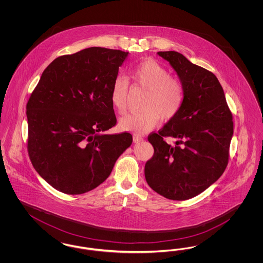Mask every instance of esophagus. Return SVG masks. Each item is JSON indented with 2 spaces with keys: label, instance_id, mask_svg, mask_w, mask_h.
<instances>
[{
  "label": "esophagus",
  "instance_id": "1",
  "mask_svg": "<svg viewBox=\"0 0 263 263\" xmlns=\"http://www.w3.org/2000/svg\"><path fill=\"white\" fill-rule=\"evenodd\" d=\"M133 141H134V143H139V142L143 141V137H141L139 135H134L133 136Z\"/></svg>",
  "mask_w": 263,
  "mask_h": 263
}]
</instances>
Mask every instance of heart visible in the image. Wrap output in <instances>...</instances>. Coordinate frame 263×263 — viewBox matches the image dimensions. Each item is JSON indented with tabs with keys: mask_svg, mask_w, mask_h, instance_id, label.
<instances>
[{
	"mask_svg": "<svg viewBox=\"0 0 263 263\" xmlns=\"http://www.w3.org/2000/svg\"><path fill=\"white\" fill-rule=\"evenodd\" d=\"M130 78L141 88L147 89L142 102L144 109L128 113L119 120L124 131L146 133L163 120H171L179 112L183 103V88L171 78L170 72L156 61H144L135 66ZM128 82L123 77L114 79L110 89V101L119 113L124 112L127 104Z\"/></svg>",
	"mask_w": 263,
	"mask_h": 263,
	"instance_id": "b5f03b06",
	"label": "heart"
}]
</instances>
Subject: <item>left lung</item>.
Returning <instances> with one entry per match:
<instances>
[{"mask_svg": "<svg viewBox=\"0 0 263 263\" xmlns=\"http://www.w3.org/2000/svg\"><path fill=\"white\" fill-rule=\"evenodd\" d=\"M176 72L183 88L179 112L148 140L154 156L145 165L153 190L172 200L190 199L225 172L234 133L233 115L217 77L175 51L158 52ZM164 137L177 139L170 145Z\"/></svg>", "mask_w": 263, "mask_h": 263, "instance_id": "obj_1", "label": "left lung"}]
</instances>
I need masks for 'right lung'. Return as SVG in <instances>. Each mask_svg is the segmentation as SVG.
<instances>
[{"instance_id":"right-lung-1","label":"right lung","mask_w":263,"mask_h":263,"mask_svg":"<svg viewBox=\"0 0 263 263\" xmlns=\"http://www.w3.org/2000/svg\"><path fill=\"white\" fill-rule=\"evenodd\" d=\"M129 52L90 47L56 58L26 104L27 150L39 175L66 194L98 187L132 144L116 124L110 89Z\"/></svg>"}]
</instances>
